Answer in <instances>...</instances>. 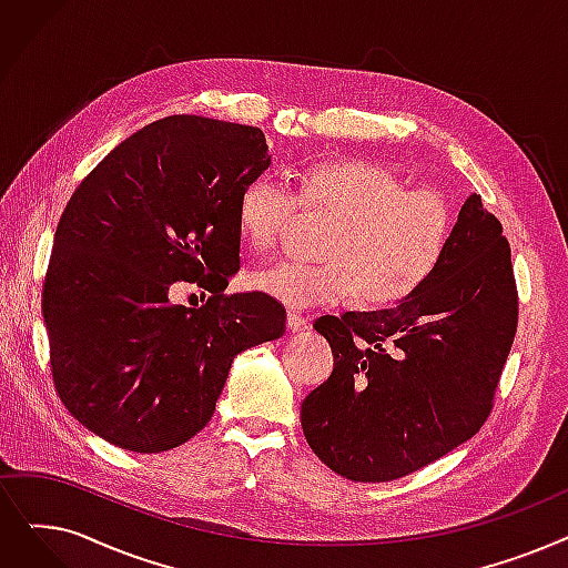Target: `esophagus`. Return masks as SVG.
Returning <instances> with one entry per match:
<instances>
[{
    "instance_id": "esophagus-1",
    "label": "esophagus",
    "mask_w": 568,
    "mask_h": 568,
    "mask_svg": "<svg viewBox=\"0 0 568 568\" xmlns=\"http://www.w3.org/2000/svg\"><path fill=\"white\" fill-rule=\"evenodd\" d=\"M308 327V320L300 315L297 311H287V329L290 332H302Z\"/></svg>"
}]
</instances>
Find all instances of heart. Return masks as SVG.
Instances as JSON below:
<instances>
[{"label": "heart", "instance_id": "obj_1", "mask_svg": "<svg viewBox=\"0 0 568 568\" xmlns=\"http://www.w3.org/2000/svg\"><path fill=\"white\" fill-rule=\"evenodd\" d=\"M300 204L336 217L327 262L287 260L248 278L253 290L297 308L341 304L357 292L372 306L399 304L429 283L453 234V211L438 190H406L394 171L364 160L313 164L300 192L271 174L248 181L236 202L239 234L255 251H271Z\"/></svg>", "mask_w": 568, "mask_h": 568}]
</instances>
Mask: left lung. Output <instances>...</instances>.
Wrapping results in <instances>:
<instances>
[{
  "label": "left lung",
  "mask_w": 568,
  "mask_h": 568,
  "mask_svg": "<svg viewBox=\"0 0 568 568\" xmlns=\"http://www.w3.org/2000/svg\"><path fill=\"white\" fill-rule=\"evenodd\" d=\"M517 313L508 239L471 194L436 274L413 297L315 320L334 372L302 404L308 446L355 483L397 480L450 453L495 406Z\"/></svg>",
  "instance_id": "left-lung-1"
}]
</instances>
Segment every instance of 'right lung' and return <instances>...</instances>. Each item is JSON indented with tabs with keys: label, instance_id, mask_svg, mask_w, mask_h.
<instances>
[{
	"label": "right lung",
	"instance_id": "1",
	"mask_svg": "<svg viewBox=\"0 0 568 568\" xmlns=\"http://www.w3.org/2000/svg\"><path fill=\"white\" fill-rule=\"evenodd\" d=\"M271 155L260 128L169 115L115 145L73 190L41 290L53 383L113 446L162 453L202 432L232 359L285 332L264 292L225 294L239 271L236 202ZM190 282L200 310L168 302Z\"/></svg>",
	"mask_w": 568,
	"mask_h": 568
}]
</instances>
